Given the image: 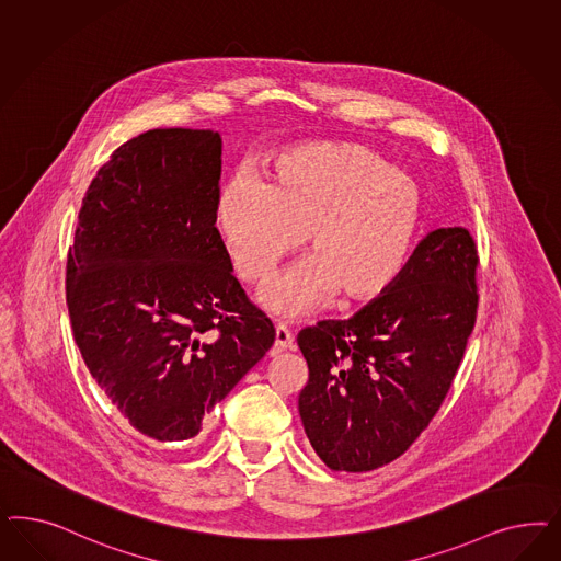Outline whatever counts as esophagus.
<instances>
[{
  "mask_svg": "<svg viewBox=\"0 0 561 561\" xmlns=\"http://www.w3.org/2000/svg\"><path fill=\"white\" fill-rule=\"evenodd\" d=\"M287 348H293V334L285 324H276V334H274V346H272L271 355H278Z\"/></svg>",
  "mask_w": 561,
  "mask_h": 561,
  "instance_id": "obj_1",
  "label": "esophagus"
}]
</instances>
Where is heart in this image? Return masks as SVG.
Returning a JSON list of instances; mask_svg holds the SVG:
<instances>
[{
	"instance_id": "obj_1",
	"label": "heart",
	"mask_w": 561,
	"mask_h": 561,
	"mask_svg": "<svg viewBox=\"0 0 561 561\" xmlns=\"http://www.w3.org/2000/svg\"><path fill=\"white\" fill-rule=\"evenodd\" d=\"M236 274L262 283L297 250L309 257L276 276L260 301L280 316L320 308L336 290L374 299L404 268L421 220V192L357 145H306L272 157L264 181H229L215 206Z\"/></svg>"
}]
</instances>
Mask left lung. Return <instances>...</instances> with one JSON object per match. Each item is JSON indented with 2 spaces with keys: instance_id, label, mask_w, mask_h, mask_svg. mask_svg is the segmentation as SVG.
Listing matches in <instances>:
<instances>
[{
  "instance_id": "left-lung-1",
  "label": "left lung",
  "mask_w": 561,
  "mask_h": 561,
  "mask_svg": "<svg viewBox=\"0 0 561 561\" xmlns=\"http://www.w3.org/2000/svg\"><path fill=\"white\" fill-rule=\"evenodd\" d=\"M477 266L467 229H435L380 297L297 334L309 369L299 415L328 469H380L430 425L477 322Z\"/></svg>"
}]
</instances>
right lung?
I'll return each instance as SVG.
<instances>
[{
	"instance_id": "1",
	"label": "right lung",
	"mask_w": 561,
	"mask_h": 561,
	"mask_svg": "<svg viewBox=\"0 0 561 561\" xmlns=\"http://www.w3.org/2000/svg\"><path fill=\"white\" fill-rule=\"evenodd\" d=\"M222 142L150 129L92 180L66 266L73 341L127 423L185 442L274 343L215 227Z\"/></svg>"
}]
</instances>
